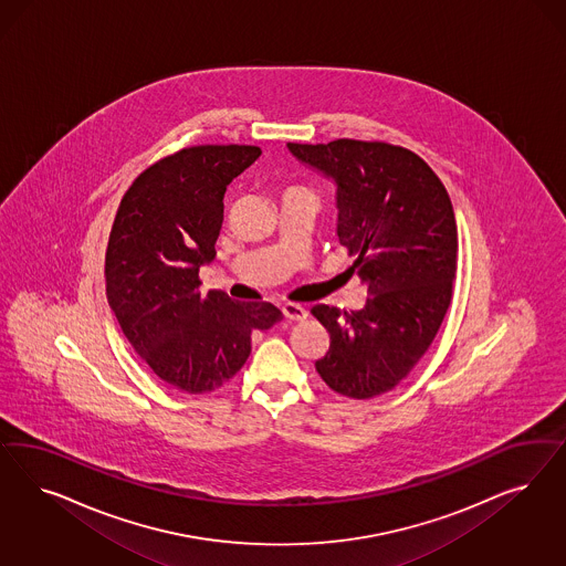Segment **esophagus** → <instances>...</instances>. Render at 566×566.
I'll return each instance as SVG.
<instances>
[{"label":"esophagus","mask_w":566,"mask_h":566,"mask_svg":"<svg viewBox=\"0 0 566 566\" xmlns=\"http://www.w3.org/2000/svg\"><path fill=\"white\" fill-rule=\"evenodd\" d=\"M283 314H285V318L292 321V323H302V321H306L308 311H306L304 306H300V304H285V306H283Z\"/></svg>","instance_id":"34e87169"}]
</instances>
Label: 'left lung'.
Masks as SVG:
<instances>
[{
  "instance_id": "obj_1",
  "label": "left lung",
  "mask_w": 566,
  "mask_h": 566,
  "mask_svg": "<svg viewBox=\"0 0 566 566\" xmlns=\"http://www.w3.org/2000/svg\"><path fill=\"white\" fill-rule=\"evenodd\" d=\"M287 149L335 185L337 238L356 255L349 273L368 295L360 311L312 308L331 335L316 370L347 398L381 396L419 363L452 302V201L438 175L403 147L337 139Z\"/></svg>"
}]
</instances>
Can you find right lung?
<instances>
[{"label":"right lung","mask_w":566,"mask_h":566,"mask_svg":"<svg viewBox=\"0 0 566 566\" xmlns=\"http://www.w3.org/2000/svg\"><path fill=\"white\" fill-rule=\"evenodd\" d=\"M255 146H198L149 166L128 187L109 233L106 295L146 365L187 394L227 384L252 352V333L283 321L271 302L200 292L217 258L224 191L260 156Z\"/></svg>","instance_id":"right-lung-1"}]
</instances>
